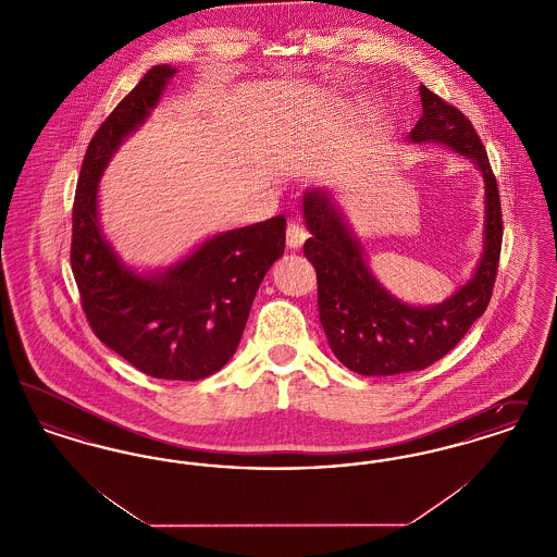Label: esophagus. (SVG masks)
Returning a JSON list of instances; mask_svg holds the SVG:
<instances>
[{
	"instance_id": "34e87169",
	"label": "esophagus",
	"mask_w": 557,
	"mask_h": 557,
	"mask_svg": "<svg viewBox=\"0 0 557 557\" xmlns=\"http://www.w3.org/2000/svg\"><path fill=\"white\" fill-rule=\"evenodd\" d=\"M305 239H307L305 227H302L298 221H290V223H288V230H286V244H288V248H290V250L302 248Z\"/></svg>"
}]
</instances>
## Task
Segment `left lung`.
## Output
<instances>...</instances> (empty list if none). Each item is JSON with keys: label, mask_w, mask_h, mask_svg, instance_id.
<instances>
[{"label": "left lung", "mask_w": 557, "mask_h": 557, "mask_svg": "<svg viewBox=\"0 0 557 557\" xmlns=\"http://www.w3.org/2000/svg\"><path fill=\"white\" fill-rule=\"evenodd\" d=\"M424 114L407 135L413 144H443L472 160L484 180V250L474 275L447 300L413 307L386 290L370 271L330 189L309 187L302 214L311 238L305 257L318 271L319 321L336 359L361 375L424 370L445 357L484 311L497 277L504 221L497 180L472 123L420 87Z\"/></svg>", "instance_id": "obj_1"}]
</instances>
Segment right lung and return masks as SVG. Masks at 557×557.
Masks as SVG:
<instances>
[{
	"label": "right lung",
	"instance_id": "1",
	"mask_svg": "<svg viewBox=\"0 0 557 557\" xmlns=\"http://www.w3.org/2000/svg\"><path fill=\"white\" fill-rule=\"evenodd\" d=\"M177 69L152 66L89 141L73 207L71 265L94 334L160 380H200L236 352L252 300L286 246V219L230 230L154 273L125 265L104 238L98 187L119 146L159 107Z\"/></svg>",
	"mask_w": 557,
	"mask_h": 557
}]
</instances>
